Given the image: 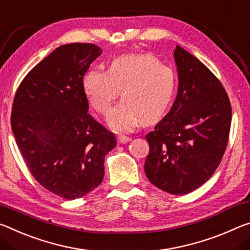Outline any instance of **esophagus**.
I'll return each mask as SVG.
<instances>
[{"label": "esophagus", "mask_w": 250, "mask_h": 250, "mask_svg": "<svg viewBox=\"0 0 250 250\" xmlns=\"http://www.w3.org/2000/svg\"><path fill=\"white\" fill-rule=\"evenodd\" d=\"M129 141L130 138L128 136H124V135H120V136H117L118 144H126V143H128Z\"/></svg>", "instance_id": "1"}]
</instances>
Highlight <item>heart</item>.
Returning <instances> with one entry per match:
<instances>
[{
  "label": "heart",
  "instance_id": "heart-1",
  "mask_svg": "<svg viewBox=\"0 0 250 250\" xmlns=\"http://www.w3.org/2000/svg\"><path fill=\"white\" fill-rule=\"evenodd\" d=\"M176 84L174 69L156 56L133 54L112 61L106 72L91 69L84 76L83 89L101 115L108 113L121 89L124 98L110 110L108 124L116 132H129L142 122L149 124L165 114Z\"/></svg>",
  "mask_w": 250,
  "mask_h": 250
}]
</instances>
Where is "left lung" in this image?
<instances>
[{"mask_svg":"<svg viewBox=\"0 0 250 250\" xmlns=\"http://www.w3.org/2000/svg\"><path fill=\"white\" fill-rule=\"evenodd\" d=\"M178 93L169 113L146 135L148 181L166 193L195 190L217 169L228 144L231 105L220 81L194 55L176 46Z\"/></svg>","mask_w":250,"mask_h":250,"instance_id":"obj_1","label":"left lung"}]
</instances>
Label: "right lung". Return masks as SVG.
Wrapping results in <instances>:
<instances>
[{
  "label": "right lung",
  "instance_id": "1",
  "mask_svg": "<svg viewBox=\"0 0 250 250\" xmlns=\"http://www.w3.org/2000/svg\"><path fill=\"white\" fill-rule=\"evenodd\" d=\"M102 54L92 43L57 47L16 89L11 127L26 166L45 189L64 199L86 195L104 177L115 136L89 115L83 79Z\"/></svg>",
  "mask_w": 250,
  "mask_h": 250
}]
</instances>
